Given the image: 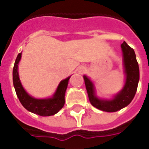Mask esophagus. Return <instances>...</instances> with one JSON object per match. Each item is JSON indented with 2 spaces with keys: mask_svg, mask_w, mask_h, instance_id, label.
Instances as JSON below:
<instances>
[{
  "mask_svg": "<svg viewBox=\"0 0 149 149\" xmlns=\"http://www.w3.org/2000/svg\"><path fill=\"white\" fill-rule=\"evenodd\" d=\"M86 72V67H84V66H79V67L77 68V72L78 73H80V74H83L84 72Z\"/></svg>",
  "mask_w": 149,
  "mask_h": 149,
  "instance_id": "esophagus-1",
  "label": "esophagus"
}]
</instances>
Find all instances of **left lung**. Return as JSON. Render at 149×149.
Masks as SVG:
<instances>
[{"label":"left lung","mask_w":149,"mask_h":149,"mask_svg":"<svg viewBox=\"0 0 149 149\" xmlns=\"http://www.w3.org/2000/svg\"><path fill=\"white\" fill-rule=\"evenodd\" d=\"M123 52V65L125 83L122 90L111 99H101L96 95L93 82L84 75V79L91 104L96 108L106 112H115L127 107L136 93L139 81V67L133 49L124 42L120 45Z\"/></svg>","instance_id":"8db88e82"}]
</instances>
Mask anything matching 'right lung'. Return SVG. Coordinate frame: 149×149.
I'll return each mask as SVG.
<instances>
[{
  "label": "right lung",
  "mask_w": 149,
  "mask_h": 149,
  "mask_svg": "<svg viewBox=\"0 0 149 149\" xmlns=\"http://www.w3.org/2000/svg\"><path fill=\"white\" fill-rule=\"evenodd\" d=\"M22 58V52L17 55L13 68V84L15 92L21 104L31 113L46 117L56 114L63 108L65 104V93L70 77L59 83L53 96L45 99H36L27 93L22 86L18 75V63Z\"/></svg>",
  "instance_id": "obj_1"
}]
</instances>
